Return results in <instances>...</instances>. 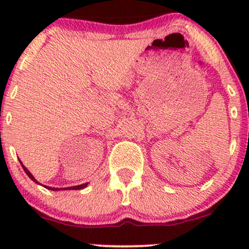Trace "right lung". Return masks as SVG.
Returning <instances> with one entry per match:
<instances>
[{
	"instance_id": "right-lung-1",
	"label": "right lung",
	"mask_w": 249,
	"mask_h": 249,
	"mask_svg": "<svg viewBox=\"0 0 249 249\" xmlns=\"http://www.w3.org/2000/svg\"><path fill=\"white\" fill-rule=\"evenodd\" d=\"M19 162H21L22 167H23L24 172L28 174V177H29V178H30L31 180H33V181H35V182H36V184H38V185H42V184H39V182H38V181H37V180H36L35 178H34V176H33V174H31V173H30V171H29V170H28V168H27V167H25L23 164H22V161H19ZM88 184H89V182H87V184L77 185V186H72V187H65V188H57V187H50V186H45V185H42V186H43V187H45V188H48V190H51V191H61V190H64V191H65V190H82V188L87 187V186H88Z\"/></svg>"
}]
</instances>
